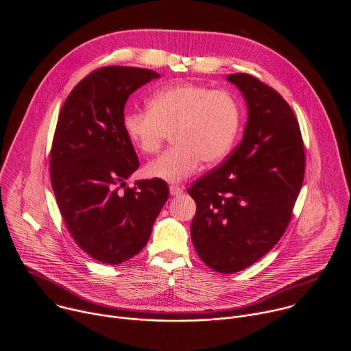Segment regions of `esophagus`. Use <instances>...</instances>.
Here are the masks:
<instances>
[{
	"instance_id": "34e87169",
	"label": "esophagus",
	"mask_w": 351,
	"mask_h": 351,
	"mask_svg": "<svg viewBox=\"0 0 351 351\" xmlns=\"http://www.w3.org/2000/svg\"><path fill=\"white\" fill-rule=\"evenodd\" d=\"M169 193L172 194V195H179V194H182L183 193V187H179V186H171L169 187Z\"/></svg>"
}]
</instances>
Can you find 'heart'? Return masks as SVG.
Segmentation results:
<instances>
[{
  "instance_id": "heart-1",
  "label": "heart",
  "mask_w": 351,
  "mask_h": 351,
  "mask_svg": "<svg viewBox=\"0 0 351 351\" xmlns=\"http://www.w3.org/2000/svg\"><path fill=\"white\" fill-rule=\"evenodd\" d=\"M241 111L223 90L184 83L156 91L148 110H129L122 119L128 140L141 154H153L172 132L171 149L145 165L149 179L178 183L195 173L203 161L217 165L237 138Z\"/></svg>"
}]
</instances>
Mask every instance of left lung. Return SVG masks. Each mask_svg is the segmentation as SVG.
I'll list each match as a JSON object with an SVG mask.
<instances>
[{"instance_id": "left-lung-1", "label": "left lung", "mask_w": 351, "mask_h": 351, "mask_svg": "<svg viewBox=\"0 0 351 351\" xmlns=\"http://www.w3.org/2000/svg\"><path fill=\"white\" fill-rule=\"evenodd\" d=\"M226 80L247 106L243 138L187 193L197 206L190 233L198 257L217 272L233 274L263 258L285 233L306 157L298 122L278 91L247 73Z\"/></svg>"}]
</instances>
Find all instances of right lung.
Instances as JSON below:
<instances>
[{
  "mask_svg": "<svg viewBox=\"0 0 351 351\" xmlns=\"http://www.w3.org/2000/svg\"><path fill=\"white\" fill-rule=\"evenodd\" d=\"M160 75L106 66L68 95L51 148V184L61 215L77 245L95 261L118 265L141 252L169 197L164 180H137L138 168L122 119L129 95Z\"/></svg>",
  "mask_w": 351,
  "mask_h": 351,
  "instance_id": "1",
  "label": "right lung"
}]
</instances>
